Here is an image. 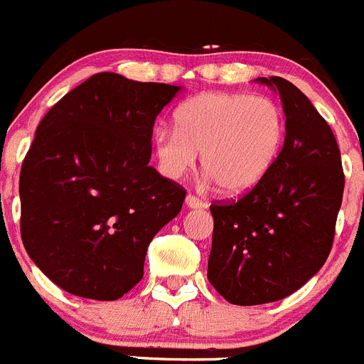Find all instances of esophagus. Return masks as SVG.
Returning a JSON list of instances; mask_svg holds the SVG:
<instances>
[{
  "label": "esophagus",
  "instance_id": "34e87169",
  "mask_svg": "<svg viewBox=\"0 0 364 364\" xmlns=\"http://www.w3.org/2000/svg\"><path fill=\"white\" fill-rule=\"evenodd\" d=\"M185 205L188 206V208H206V203L201 201L199 198H196V196H192V193H188V196H186Z\"/></svg>",
  "mask_w": 364,
  "mask_h": 364
}]
</instances>
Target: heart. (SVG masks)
Listing matches in <instances>:
<instances>
[{"mask_svg": "<svg viewBox=\"0 0 364 364\" xmlns=\"http://www.w3.org/2000/svg\"><path fill=\"white\" fill-rule=\"evenodd\" d=\"M285 138V114L264 95L205 93L181 104L174 129H158L159 171L179 179L201 165L219 188L240 196L259 185L277 161Z\"/></svg>", "mask_w": 364, "mask_h": 364, "instance_id": "obj_1", "label": "heart"}]
</instances>
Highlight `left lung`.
<instances>
[{
  "mask_svg": "<svg viewBox=\"0 0 364 364\" xmlns=\"http://www.w3.org/2000/svg\"><path fill=\"white\" fill-rule=\"evenodd\" d=\"M280 95L285 140L259 185L213 203L208 280L233 305L278 301L307 284L327 260L345 176L331 125L282 77H260Z\"/></svg>",
  "mask_w": 364,
  "mask_h": 364,
  "instance_id": "8db88e82",
  "label": "left lung"
}]
</instances>
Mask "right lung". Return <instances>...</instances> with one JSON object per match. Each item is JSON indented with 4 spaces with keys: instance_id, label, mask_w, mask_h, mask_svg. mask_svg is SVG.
<instances>
[{
    "instance_id": "obj_1",
    "label": "right lung",
    "mask_w": 364,
    "mask_h": 364,
    "mask_svg": "<svg viewBox=\"0 0 364 364\" xmlns=\"http://www.w3.org/2000/svg\"><path fill=\"white\" fill-rule=\"evenodd\" d=\"M181 86L97 73L37 125L19 176L21 239L60 289L111 301L144 277L147 247L185 190L151 161L152 127Z\"/></svg>"
}]
</instances>
